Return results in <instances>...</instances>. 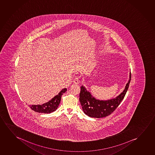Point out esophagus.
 <instances>
[{"instance_id": "obj_1", "label": "esophagus", "mask_w": 155, "mask_h": 155, "mask_svg": "<svg viewBox=\"0 0 155 155\" xmlns=\"http://www.w3.org/2000/svg\"><path fill=\"white\" fill-rule=\"evenodd\" d=\"M79 77H76L74 79V83L75 84H79V83H80V80H79Z\"/></svg>"}]
</instances>
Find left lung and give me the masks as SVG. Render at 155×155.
<instances>
[{"label": "left lung", "mask_w": 155, "mask_h": 155, "mask_svg": "<svg viewBox=\"0 0 155 155\" xmlns=\"http://www.w3.org/2000/svg\"><path fill=\"white\" fill-rule=\"evenodd\" d=\"M131 78V74L130 72L129 80L124 91L117 97L106 101L96 99L84 86H81L79 101L85 114L91 117L101 118L107 117L113 112L124 97L129 88Z\"/></svg>", "instance_id": "1"}]
</instances>
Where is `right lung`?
<instances>
[{"mask_svg": "<svg viewBox=\"0 0 155 155\" xmlns=\"http://www.w3.org/2000/svg\"><path fill=\"white\" fill-rule=\"evenodd\" d=\"M66 91H67V88H64L52 100L42 105H29V106L32 110H34L36 112L47 113V114L51 113V112H53L57 109L61 101V96Z\"/></svg>", "mask_w": 155, "mask_h": 155, "instance_id": "right-lung-1", "label": "right lung"}]
</instances>
